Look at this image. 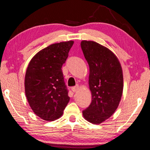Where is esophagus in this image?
Masks as SVG:
<instances>
[{
	"mask_svg": "<svg viewBox=\"0 0 150 150\" xmlns=\"http://www.w3.org/2000/svg\"><path fill=\"white\" fill-rule=\"evenodd\" d=\"M79 89V85H76V86H75V87H71V91H72L73 92H76Z\"/></svg>",
	"mask_w": 150,
	"mask_h": 150,
	"instance_id": "obj_1",
	"label": "esophagus"
}]
</instances>
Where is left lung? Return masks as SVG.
<instances>
[{
	"label": "left lung",
	"mask_w": 150,
	"mask_h": 150,
	"mask_svg": "<svg viewBox=\"0 0 150 150\" xmlns=\"http://www.w3.org/2000/svg\"><path fill=\"white\" fill-rule=\"evenodd\" d=\"M81 46L89 66V85L92 100L83 110L85 120L99 124L114 113L122 96L124 80L118 59L109 49L93 41Z\"/></svg>",
	"instance_id": "1"
}]
</instances>
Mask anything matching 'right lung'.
I'll use <instances>...</instances> for the list:
<instances>
[{
	"instance_id": "1",
	"label": "right lung",
	"mask_w": 150,
	"mask_h": 150,
	"mask_svg": "<svg viewBox=\"0 0 150 150\" xmlns=\"http://www.w3.org/2000/svg\"><path fill=\"white\" fill-rule=\"evenodd\" d=\"M73 41L50 45L30 60L25 75V93L35 114L46 121L60 117L69 101L62 65Z\"/></svg>"
}]
</instances>
